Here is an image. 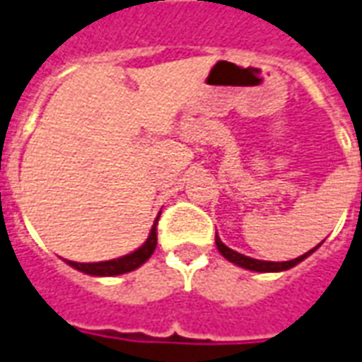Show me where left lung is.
<instances>
[{"mask_svg":"<svg viewBox=\"0 0 362 362\" xmlns=\"http://www.w3.org/2000/svg\"><path fill=\"white\" fill-rule=\"evenodd\" d=\"M215 244H217V250L223 254V258H227L228 262H233L235 266H240L244 269H250V272H259V273H273V272H285V269H291V267H295L296 264H300L304 258H308L312 252L316 250V248H312L303 256H298L295 259H288V262H264V259H254L248 258V256H244V254H238V252L230 250L228 246L221 243V238L215 235Z\"/></svg>","mask_w":362,"mask_h":362,"instance_id":"1","label":"left lung"}]
</instances>
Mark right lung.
I'll use <instances>...</instances> for the list:
<instances>
[{
	"label": "right lung",
	"mask_w": 362,
	"mask_h": 362,
	"mask_svg": "<svg viewBox=\"0 0 362 362\" xmlns=\"http://www.w3.org/2000/svg\"><path fill=\"white\" fill-rule=\"evenodd\" d=\"M160 217V213H158ZM158 217L151 227V233L147 240L132 254H126L118 259H108V262H95V264H77V262H67L69 266L79 269V272L87 273V275H96V277H112V275H122V273L134 272L139 266H143L147 259L153 256V252L157 248V223Z\"/></svg>",
	"instance_id": "1"
}]
</instances>
